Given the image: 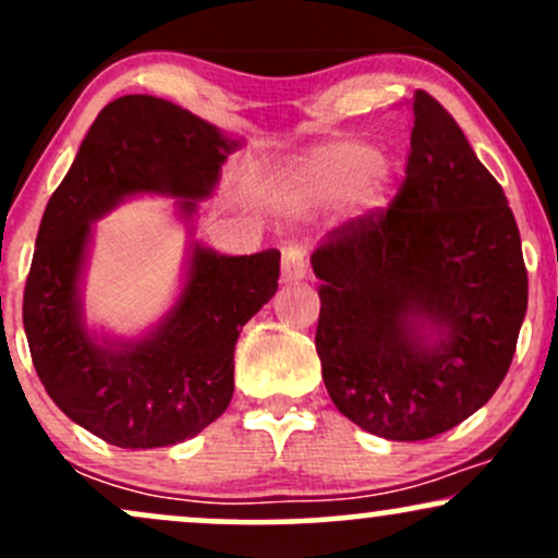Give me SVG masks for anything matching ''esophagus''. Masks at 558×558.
Listing matches in <instances>:
<instances>
[{
    "mask_svg": "<svg viewBox=\"0 0 558 558\" xmlns=\"http://www.w3.org/2000/svg\"><path fill=\"white\" fill-rule=\"evenodd\" d=\"M306 278V259L301 248H286L283 262H280V280L283 283H299Z\"/></svg>",
    "mask_w": 558,
    "mask_h": 558,
    "instance_id": "esophagus-1",
    "label": "esophagus"
}]
</instances>
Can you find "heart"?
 Listing matches in <instances>:
<instances>
[{"label":"heart","mask_w":558,"mask_h":558,"mask_svg":"<svg viewBox=\"0 0 558 558\" xmlns=\"http://www.w3.org/2000/svg\"><path fill=\"white\" fill-rule=\"evenodd\" d=\"M393 183V159L377 155L367 141L338 138L293 159L275 175L270 194L280 207L293 213L332 207L351 198L362 215H375L388 204Z\"/></svg>","instance_id":"1"}]
</instances>
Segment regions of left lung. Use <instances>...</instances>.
I'll return each mask as SVG.
<instances>
[{"mask_svg": "<svg viewBox=\"0 0 558 558\" xmlns=\"http://www.w3.org/2000/svg\"><path fill=\"white\" fill-rule=\"evenodd\" d=\"M412 114L393 207L332 230L312 254L325 388L386 440L433 438L485 407L527 312L504 189L430 94H414Z\"/></svg>", "mask_w": 558, "mask_h": 558, "instance_id": "8db88e82", "label": "left lung"}]
</instances>
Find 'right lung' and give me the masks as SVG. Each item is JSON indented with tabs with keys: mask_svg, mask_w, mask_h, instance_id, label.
Segmentation results:
<instances>
[{
	"mask_svg": "<svg viewBox=\"0 0 558 558\" xmlns=\"http://www.w3.org/2000/svg\"><path fill=\"white\" fill-rule=\"evenodd\" d=\"M241 146L168 99L120 96L96 114L44 209L23 293L31 360L49 399L107 444H183L233 399L235 341L280 275L275 248L228 257L196 239L198 204L215 196ZM141 195L172 197L190 241L169 312L136 337H118L87 325L82 286L93 222Z\"/></svg>",
	"mask_w": 558,
	"mask_h": 558,
	"instance_id": "obj_1",
	"label": "right lung"
}]
</instances>
